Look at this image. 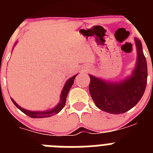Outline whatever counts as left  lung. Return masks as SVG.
Segmentation results:
<instances>
[{"mask_svg": "<svg viewBox=\"0 0 153 153\" xmlns=\"http://www.w3.org/2000/svg\"><path fill=\"white\" fill-rule=\"evenodd\" d=\"M137 52L136 67L123 80L110 82L89 75L90 96L99 109L112 114L124 113L139 102L147 83V63L140 40L134 38Z\"/></svg>", "mask_w": 153, "mask_h": 153, "instance_id": "obj_1", "label": "left lung"}]
</instances>
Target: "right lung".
<instances>
[{"mask_svg":"<svg viewBox=\"0 0 153 153\" xmlns=\"http://www.w3.org/2000/svg\"><path fill=\"white\" fill-rule=\"evenodd\" d=\"M17 42L16 41L14 46L17 44ZM13 46V47H14ZM77 74H76L75 76L70 77V79H68L67 80V82L65 83L64 86H63V88L62 90L61 93H60V102L59 103L56 105L55 107H53V109H49V110H44V111H31V110H27V109H25L24 108H22L21 106H20L15 101L13 100V99H11L13 103L18 108L21 112H23L24 113H25L26 115H27L28 117H31V118H46V117H52L53 115L57 114L58 113H60L61 111V109L64 107L65 104H66V100H67V94L69 93V90H70L71 86H73L74 82V79L76 76Z\"/></svg>","mask_w":153,"mask_h":153,"instance_id":"add662e5","label":"right lung"}]
</instances>
